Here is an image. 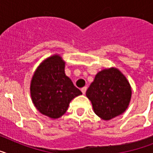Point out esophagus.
I'll return each mask as SVG.
<instances>
[{"instance_id":"esophagus-1","label":"esophagus","mask_w":153,"mask_h":153,"mask_svg":"<svg viewBox=\"0 0 153 153\" xmlns=\"http://www.w3.org/2000/svg\"><path fill=\"white\" fill-rule=\"evenodd\" d=\"M86 90H87V87H86V86H84V87H83V88L81 89V91H82L83 94H85V93H86Z\"/></svg>"}]
</instances>
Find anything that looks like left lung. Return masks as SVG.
<instances>
[{
	"instance_id": "obj_1",
	"label": "left lung",
	"mask_w": 153,
	"mask_h": 153,
	"mask_svg": "<svg viewBox=\"0 0 153 153\" xmlns=\"http://www.w3.org/2000/svg\"><path fill=\"white\" fill-rule=\"evenodd\" d=\"M93 111L102 120H109L126 111L132 90L125 76L114 67L105 69L96 75L86 90Z\"/></svg>"
}]
</instances>
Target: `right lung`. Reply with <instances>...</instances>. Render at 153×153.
<instances>
[{"label":"right lung","mask_w":153,"mask_h":153,"mask_svg":"<svg viewBox=\"0 0 153 153\" xmlns=\"http://www.w3.org/2000/svg\"><path fill=\"white\" fill-rule=\"evenodd\" d=\"M65 62L53 55L42 62L33 75L30 95L35 107L51 119L62 117L70 101L82 94L64 72Z\"/></svg>","instance_id":"obj_1"}]
</instances>
